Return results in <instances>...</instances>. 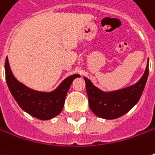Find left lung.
Masks as SVG:
<instances>
[{"instance_id": "obj_1", "label": "left lung", "mask_w": 155, "mask_h": 155, "mask_svg": "<svg viewBox=\"0 0 155 155\" xmlns=\"http://www.w3.org/2000/svg\"><path fill=\"white\" fill-rule=\"evenodd\" d=\"M148 72L147 61L144 74L136 83L125 88L109 92L100 89L89 79L84 76L91 111L98 117L107 120H114L124 115L137 104L144 90Z\"/></svg>"}]
</instances>
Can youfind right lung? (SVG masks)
<instances>
[{
    "label": "right lung",
    "mask_w": 155,
    "mask_h": 155,
    "mask_svg": "<svg viewBox=\"0 0 155 155\" xmlns=\"http://www.w3.org/2000/svg\"><path fill=\"white\" fill-rule=\"evenodd\" d=\"M6 81L11 94L21 108L31 116L41 120H48L57 116L62 111L65 98L73 81L80 77L74 74L64 79L54 90L42 92L35 90L19 81L11 70L8 56L5 62Z\"/></svg>",
    "instance_id": "obj_1"
}]
</instances>
